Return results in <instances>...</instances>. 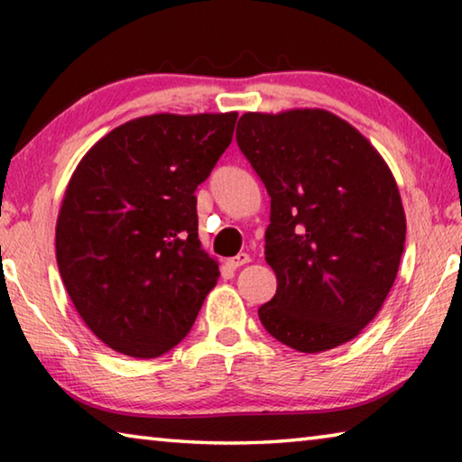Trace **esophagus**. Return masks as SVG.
Returning a JSON list of instances; mask_svg holds the SVG:
<instances>
[{
  "instance_id": "34e87169",
  "label": "esophagus",
  "mask_w": 462,
  "mask_h": 462,
  "mask_svg": "<svg viewBox=\"0 0 462 462\" xmlns=\"http://www.w3.org/2000/svg\"><path fill=\"white\" fill-rule=\"evenodd\" d=\"M250 263V256L246 253H238L236 256H232V259L226 261V264H228V269H238L242 267V264Z\"/></svg>"
}]
</instances>
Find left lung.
Here are the masks:
<instances>
[{
	"label": "left lung",
	"mask_w": 462,
	"mask_h": 462,
	"mask_svg": "<svg viewBox=\"0 0 462 462\" xmlns=\"http://www.w3.org/2000/svg\"><path fill=\"white\" fill-rule=\"evenodd\" d=\"M236 140L271 198L264 259L277 293L259 308L264 330L308 355L353 340L403 254L405 214L387 162L326 109L248 112Z\"/></svg>",
	"instance_id": "1"
}]
</instances>
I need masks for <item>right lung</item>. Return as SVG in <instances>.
Returning <instances> with one entry per match:
<instances>
[{
    "mask_svg": "<svg viewBox=\"0 0 462 462\" xmlns=\"http://www.w3.org/2000/svg\"><path fill=\"white\" fill-rule=\"evenodd\" d=\"M236 118L144 116L77 165L57 220L59 273L83 322L116 353H169L217 283L198 238L195 189L230 146Z\"/></svg>",
    "mask_w": 462,
    "mask_h": 462,
    "instance_id": "right-lung-1",
    "label": "right lung"
}]
</instances>
